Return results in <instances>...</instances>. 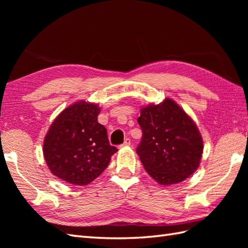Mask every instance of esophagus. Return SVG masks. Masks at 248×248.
Returning <instances> with one entry per match:
<instances>
[{
    "instance_id": "esophagus-1",
    "label": "esophagus",
    "mask_w": 248,
    "mask_h": 248,
    "mask_svg": "<svg viewBox=\"0 0 248 248\" xmlns=\"http://www.w3.org/2000/svg\"><path fill=\"white\" fill-rule=\"evenodd\" d=\"M130 145H131V140H130V139H125L124 141V144L121 145L120 147H128V146H130Z\"/></svg>"
}]
</instances>
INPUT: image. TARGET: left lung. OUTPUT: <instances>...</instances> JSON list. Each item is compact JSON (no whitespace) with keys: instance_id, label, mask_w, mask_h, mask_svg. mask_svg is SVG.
<instances>
[{"instance_id":"8db88e82","label":"left lung","mask_w":248,"mask_h":248,"mask_svg":"<svg viewBox=\"0 0 248 248\" xmlns=\"http://www.w3.org/2000/svg\"><path fill=\"white\" fill-rule=\"evenodd\" d=\"M138 123L143 136L136 154L157 183H179L196 171L203 150L202 138L192 118L173 100L167 98L143 108Z\"/></svg>"}]
</instances>
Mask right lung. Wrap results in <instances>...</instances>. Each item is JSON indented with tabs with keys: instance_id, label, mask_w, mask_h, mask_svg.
Segmentation results:
<instances>
[{
	"instance_id": "obj_1",
	"label": "right lung",
	"mask_w": 248,
	"mask_h": 248,
	"mask_svg": "<svg viewBox=\"0 0 248 248\" xmlns=\"http://www.w3.org/2000/svg\"><path fill=\"white\" fill-rule=\"evenodd\" d=\"M100 108L80 101L57 116L44 141V155L51 172L76 186H87L108 166L118 149L109 145Z\"/></svg>"
}]
</instances>
